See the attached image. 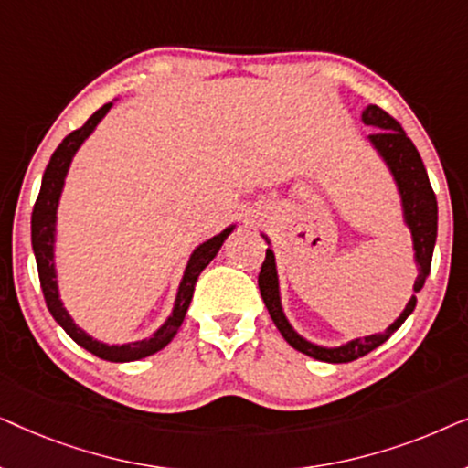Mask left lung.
I'll list each match as a JSON object with an SVG mask.
<instances>
[{"label": "left lung", "instance_id": "1", "mask_svg": "<svg viewBox=\"0 0 468 468\" xmlns=\"http://www.w3.org/2000/svg\"><path fill=\"white\" fill-rule=\"evenodd\" d=\"M362 123L377 130L375 133L367 136L368 144L373 146L377 157L381 159L386 165L389 176L396 185V194H399L400 202V213L402 223H405L409 232H411L413 242V260L418 266V277H415L413 292L418 293L424 287L428 274H431L432 264V251L434 242H437V197L428 181V172L424 168L418 149L409 140V136L402 130L400 123L396 119L389 117L386 111H381L379 106L368 104L362 111ZM264 240L268 242L266 249V260L261 264L260 272V293L264 298V304L268 313H271L274 325H277L281 335L293 349H298L300 354H306L315 357L319 362H330V364H343L357 360V357L367 356L368 351L379 347L381 343H386L396 330L405 324V319L411 315L418 298L415 293L409 298V303L399 317L388 325L386 330L379 335L370 336H357L343 345H317L304 338L300 332L293 328L287 319L283 304H281V287H279V271H277V260H274V251L271 249V239L261 232Z\"/></svg>", "mask_w": 468, "mask_h": 468}]
</instances>
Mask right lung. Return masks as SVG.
<instances>
[{"label":"right lung","instance_id":"obj_1","mask_svg":"<svg viewBox=\"0 0 468 468\" xmlns=\"http://www.w3.org/2000/svg\"><path fill=\"white\" fill-rule=\"evenodd\" d=\"M114 101L117 100L108 101V104L101 106L98 112H93L91 117H89V121L80 127V130H76L69 133V136L63 138V143L57 146L53 157H50V162L42 176L40 196H37L34 215H31V247H34L44 300H47L50 315H53L55 322L68 332V336L72 338L74 343H79L82 349H87L89 354L101 357V360L136 362V360H143L146 356H153L157 354V351H162L165 345L176 336L185 315H187L191 298H194V287H196L197 277H200L204 268L213 261L215 255L219 253L223 242H226L228 236L236 229V223H229L226 229H221L219 234L210 236L208 240L200 242V245L191 251L187 264H185L183 277L178 281L175 304H172L170 315L165 317V322L159 325L153 335L140 338V341H130L123 345L119 343L108 345L82 330L80 325L74 322V317L68 313L59 292V279H57V260H55L57 213H59L61 194H63V187H66V178H68V172H69V165H72L74 155L79 153L82 143H85V140L95 132V127L100 125V121L106 117Z\"/></svg>","mask_w":468,"mask_h":468}]
</instances>
